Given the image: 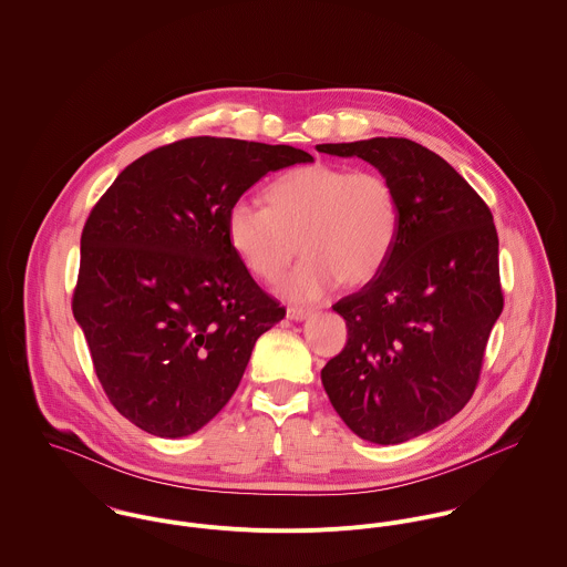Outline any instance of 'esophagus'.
I'll return each instance as SVG.
<instances>
[{
	"mask_svg": "<svg viewBox=\"0 0 567 567\" xmlns=\"http://www.w3.org/2000/svg\"><path fill=\"white\" fill-rule=\"evenodd\" d=\"M311 315V309H302V307H289L287 309V317L289 319H296V321H302V319H307Z\"/></svg>",
	"mask_w": 567,
	"mask_h": 567,
	"instance_id": "1",
	"label": "esophagus"
}]
</instances>
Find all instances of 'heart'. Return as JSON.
I'll use <instances>...</instances> for the list:
<instances>
[{"label":"heart","instance_id":"1","mask_svg":"<svg viewBox=\"0 0 567 567\" xmlns=\"http://www.w3.org/2000/svg\"><path fill=\"white\" fill-rule=\"evenodd\" d=\"M267 202L237 199L228 239L265 282H276L302 248L307 258L280 287L291 300H317L339 282H370L398 241L400 197L374 169L317 161L274 181Z\"/></svg>","mask_w":567,"mask_h":567}]
</instances>
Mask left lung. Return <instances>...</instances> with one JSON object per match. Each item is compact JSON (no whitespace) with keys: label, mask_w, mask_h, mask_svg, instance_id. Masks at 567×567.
Listing matches in <instances>:
<instances>
[{"label":"left lung","mask_w":567,"mask_h":567,"mask_svg":"<svg viewBox=\"0 0 567 567\" xmlns=\"http://www.w3.org/2000/svg\"><path fill=\"white\" fill-rule=\"evenodd\" d=\"M317 150L372 163L400 197L389 260L361 291L332 305L346 319L348 341L321 370V382L361 440H413L454 417L481 380L504 307L494 217L452 165L411 138Z\"/></svg>","instance_id":"left-lung-1"}]
</instances>
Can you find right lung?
Here are the masks:
<instances>
[{
  "label": "right lung",
  "mask_w": 567,
  "mask_h": 567,
  "mask_svg": "<svg viewBox=\"0 0 567 567\" xmlns=\"http://www.w3.org/2000/svg\"><path fill=\"white\" fill-rule=\"evenodd\" d=\"M311 161L291 145L189 136L130 163L97 199L71 309L127 422L187 437L228 404L256 339L285 317L230 246L228 210L265 174Z\"/></svg>",
  "instance_id": "obj_1"
}]
</instances>
